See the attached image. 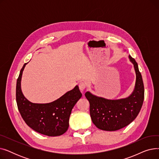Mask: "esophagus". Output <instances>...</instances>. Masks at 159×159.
I'll return each mask as SVG.
<instances>
[{
	"mask_svg": "<svg viewBox=\"0 0 159 159\" xmlns=\"http://www.w3.org/2000/svg\"><path fill=\"white\" fill-rule=\"evenodd\" d=\"M79 89L81 91H84L86 87H87V83L85 82H80L79 83Z\"/></svg>",
	"mask_w": 159,
	"mask_h": 159,
	"instance_id": "34e87169",
	"label": "esophagus"
}]
</instances>
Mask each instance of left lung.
Masks as SVG:
<instances>
[{"instance_id": "8db88e82", "label": "left lung", "mask_w": 159, "mask_h": 159, "mask_svg": "<svg viewBox=\"0 0 159 159\" xmlns=\"http://www.w3.org/2000/svg\"><path fill=\"white\" fill-rule=\"evenodd\" d=\"M136 73V82L133 93L127 98L108 100L91 94L85 93L89 102L91 120L95 126L104 131H116L128 126L134 120L139 113L144 98V88L143 78L137 62L129 55Z\"/></svg>"}]
</instances>
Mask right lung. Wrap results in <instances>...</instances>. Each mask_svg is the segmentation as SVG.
I'll return each instance as SVG.
<instances>
[{
  "label": "right lung",
  "mask_w": 159,
  "mask_h": 159,
  "mask_svg": "<svg viewBox=\"0 0 159 159\" xmlns=\"http://www.w3.org/2000/svg\"><path fill=\"white\" fill-rule=\"evenodd\" d=\"M25 63L16 81V101L23 120L35 131L49 137L59 136L68 130L73 107L81 98L79 86L68 91L56 101L47 104L30 102L22 94L20 82Z\"/></svg>",
  "instance_id": "obj_1"
}]
</instances>
